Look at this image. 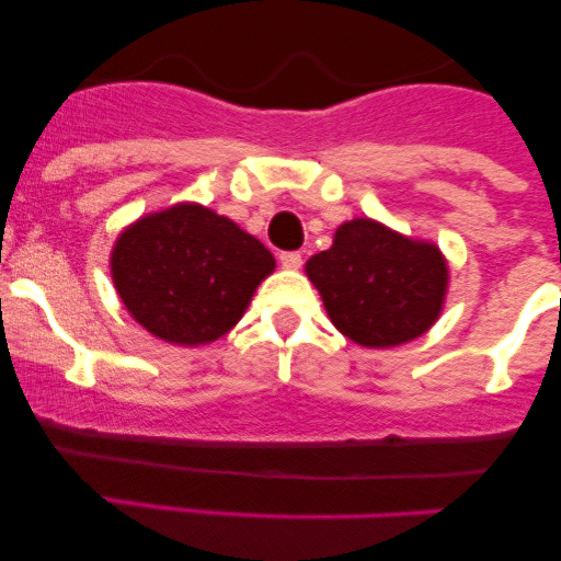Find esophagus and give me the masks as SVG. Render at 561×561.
Returning <instances> with one entry per match:
<instances>
[{
	"mask_svg": "<svg viewBox=\"0 0 561 561\" xmlns=\"http://www.w3.org/2000/svg\"><path fill=\"white\" fill-rule=\"evenodd\" d=\"M279 263L285 268H300L302 266V255L295 253V250H287V253H279Z\"/></svg>",
	"mask_w": 561,
	"mask_h": 561,
	"instance_id": "esophagus-1",
	"label": "esophagus"
}]
</instances>
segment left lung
<instances>
[{"label": "left lung", "mask_w": 561, "mask_h": 561, "mask_svg": "<svg viewBox=\"0 0 561 561\" xmlns=\"http://www.w3.org/2000/svg\"><path fill=\"white\" fill-rule=\"evenodd\" d=\"M332 324L364 347L409 343L433 327L448 268L437 248L405 240L369 218L347 221L306 263Z\"/></svg>", "instance_id": "obj_1"}]
</instances>
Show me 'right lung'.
<instances>
[{"instance_id":"1","label":"right lung","mask_w":561,"mask_h":561,"mask_svg":"<svg viewBox=\"0 0 561 561\" xmlns=\"http://www.w3.org/2000/svg\"><path fill=\"white\" fill-rule=\"evenodd\" d=\"M113 282L128 313L165 343L203 345L242 319L274 255L234 221L173 205L118 237Z\"/></svg>"}]
</instances>
